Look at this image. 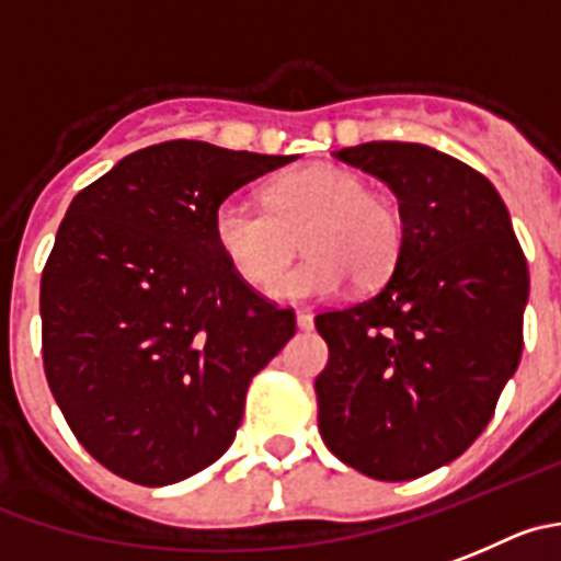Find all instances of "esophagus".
I'll return each instance as SVG.
<instances>
[{
  "label": "esophagus",
  "instance_id": "1",
  "mask_svg": "<svg viewBox=\"0 0 561 561\" xmlns=\"http://www.w3.org/2000/svg\"><path fill=\"white\" fill-rule=\"evenodd\" d=\"M296 327L301 329V332H310V329H312V312L298 310L296 312Z\"/></svg>",
  "mask_w": 561,
  "mask_h": 561
}]
</instances>
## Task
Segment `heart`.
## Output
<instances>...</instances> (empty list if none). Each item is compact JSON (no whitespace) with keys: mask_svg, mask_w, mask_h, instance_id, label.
<instances>
[{"mask_svg":"<svg viewBox=\"0 0 561 561\" xmlns=\"http://www.w3.org/2000/svg\"><path fill=\"white\" fill-rule=\"evenodd\" d=\"M268 207L243 196L218 204L213 218L218 249L249 285H265L297 248L306 232L311 254L296 270L268 285L282 301H307L343 290L352 276L370 285L399 260L401 218L368 182L337 165H312L268 187Z\"/></svg>","mask_w":561,"mask_h":561,"instance_id":"heart-1","label":"heart"}]
</instances>
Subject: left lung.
Returning <instances> with one entry per match:
<instances>
[{"label":"left lung","mask_w":561,"mask_h":561,"mask_svg":"<svg viewBox=\"0 0 561 561\" xmlns=\"http://www.w3.org/2000/svg\"><path fill=\"white\" fill-rule=\"evenodd\" d=\"M334 157L390 185L404 238L376 296L316 318L318 428L359 473L410 481L468 451L515 376L526 256L493 182L457 157L399 140Z\"/></svg>","instance_id":"left-lung-1"}]
</instances>
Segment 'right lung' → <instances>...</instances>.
I'll return each instance as SVG.
<instances>
[{"label":"right lung","instance_id":"1","mask_svg":"<svg viewBox=\"0 0 561 561\" xmlns=\"http://www.w3.org/2000/svg\"><path fill=\"white\" fill-rule=\"evenodd\" d=\"M296 154L165 140L68 207L41 276L44 368L85 451L146 486L216 462L245 390L296 332L218 249L224 198Z\"/></svg>","mask_w":561,"mask_h":561}]
</instances>
